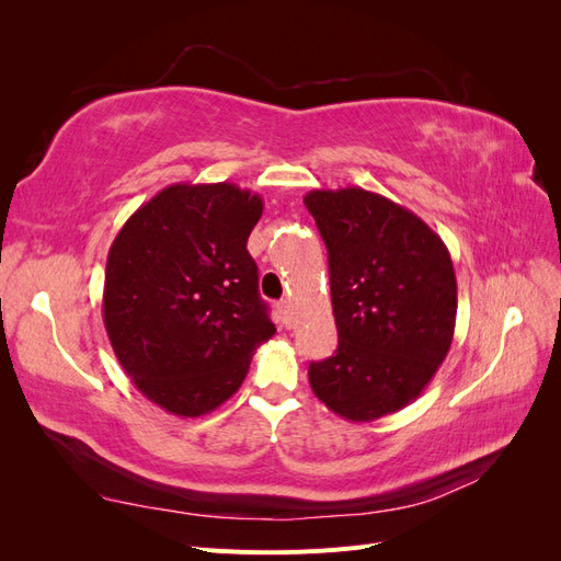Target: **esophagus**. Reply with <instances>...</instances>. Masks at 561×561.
Instances as JSON below:
<instances>
[{
	"label": "esophagus",
	"instance_id": "obj_1",
	"mask_svg": "<svg viewBox=\"0 0 561 561\" xmlns=\"http://www.w3.org/2000/svg\"><path fill=\"white\" fill-rule=\"evenodd\" d=\"M278 311H280V318H283V325L290 330L293 325H295V316H293V307H290V301L287 299H283L280 304H278Z\"/></svg>",
	"mask_w": 561,
	"mask_h": 561
}]
</instances>
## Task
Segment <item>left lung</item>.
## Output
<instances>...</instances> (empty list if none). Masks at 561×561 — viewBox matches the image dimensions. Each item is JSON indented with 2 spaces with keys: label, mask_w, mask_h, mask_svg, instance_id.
I'll use <instances>...</instances> for the list:
<instances>
[{
  "label": "left lung",
  "mask_w": 561,
  "mask_h": 561,
  "mask_svg": "<svg viewBox=\"0 0 561 561\" xmlns=\"http://www.w3.org/2000/svg\"><path fill=\"white\" fill-rule=\"evenodd\" d=\"M325 241L339 344L309 365L328 410L375 421L421 396L447 358L456 276L443 239L390 198L346 186L304 196Z\"/></svg>",
  "instance_id": "obj_1"
}]
</instances>
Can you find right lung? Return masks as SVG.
Returning a JSON list of instances; mask_svg holds the SVG:
<instances>
[{
	"label": "right lung",
	"mask_w": 561,
	"mask_h": 561,
	"mask_svg": "<svg viewBox=\"0 0 561 561\" xmlns=\"http://www.w3.org/2000/svg\"><path fill=\"white\" fill-rule=\"evenodd\" d=\"M262 210L257 194L231 182L171 184L116 233L105 330L126 375L165 412L217 410L276 334L245 248Z\"/></svg>",
	"instance_id": "right-lung-1"
}]
</instances>
